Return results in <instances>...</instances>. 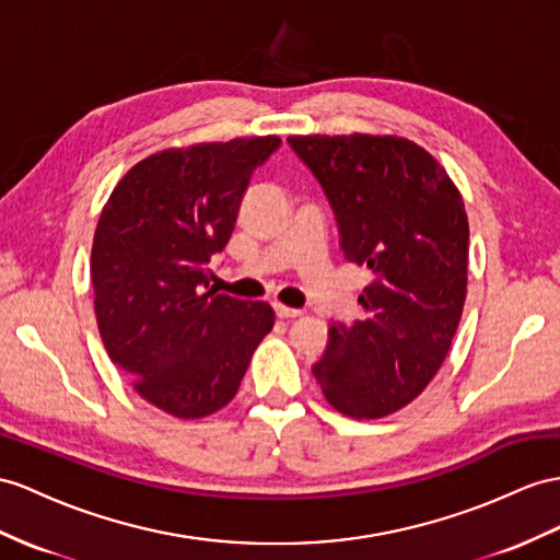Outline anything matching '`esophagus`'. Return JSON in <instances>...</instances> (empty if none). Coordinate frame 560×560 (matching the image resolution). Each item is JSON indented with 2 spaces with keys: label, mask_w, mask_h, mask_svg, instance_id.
Returning <instances> with one entry per match:
<instances>
[{
  "label": "esophagus",
  "mask_w": 560,
  "mask_h": 560,
  "mask_svg": "<svg viewBox=\"0 0 560 560\" xmlns=\"http://www.w3.org/2000/svg\"><path fill=\"white\" fill-rule=\"evenodd\" d=\"M275 312H277V317L279 319H293V317H300V310H295V307H289V305H281V303H275Z\"/></svg>",
  "instance_id": "esophagus-1"
}]
</instances>
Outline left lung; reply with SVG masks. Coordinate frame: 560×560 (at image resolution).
<instances>
[{
    "mask_svg": "<svg viewBox=\"0 0 560 560\" xmlns=\"http://www.w3.org/2000/svg\"><path fill=\"white\" fill-rule=\"evenodd\" d=\"M319 179L350 262L374 271L352 328L334 324L312 366L328 405L383 419L417 399L450 352L468 283V218L456 184L397 135H293Z\"/></svg>",
    "mask_w": 560,
    "mask_h": 560,
    "instance_id": "8db88e82",
    "label": "left lung"
}]
</instances>
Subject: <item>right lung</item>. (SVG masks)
Returning a JSON list of instances; mask_svg holds the SVG:
<instances>
[{"label": "right lung", "mask_w": 560, "mask_h": 560, "mask_svg": "<svg viewBox=\"0 0 560 560\" xmlns=\"http://www.w3.org/2000/svg\"><path fill=\"white\" fill-rule=\"evenodd\" d=\"M281 139L236 137L155 151L127 170L92 243L104 348L139 397L177 419L232 402L275 326L262 300L208 289V262L234 232L253 170Z\"/></svg>", "instance_id": "add662e5"}]
</instances>
